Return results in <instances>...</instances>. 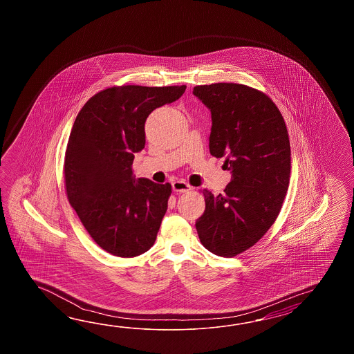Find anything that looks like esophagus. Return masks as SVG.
Here are the masks:
<instances>
[{
    "mask_svg": "<svg viewBox=\"0 0 354 354\" xmlns=\"http://www.w3.org/2000/svg\"><path fill=\"white\" fill-rule=\"evenodd\" d=\"M172 188H174V192H187L192 189V186H189L185 180H174L172 183Z\"/></svg>",
    "mask_w": 354,
    "mask_h": 354,
    "instance_id": "34e87169",
    "label": "esophagus"
}]
</instances>
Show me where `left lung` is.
<instances>
[{
  "label": "left lung",
  "mask_w": 354,
  "mask_h": 354,
  "mask_svg": "<svg viewBox=\"0 0 354 354\" xmlns=\"http://www.w3.org/2000/svg\"><path fill=\"white\" fill-rule=\"evenodd\" d=\"M194 95L211 111V156L225 157L232 172L224 194L203 189L206 207L196 229L211 253L238 256L267 233L282 207L291 174L286 124L271 98L244 84L196 86Z\"/></svg>",
  "instance_id": "1"
}]
</instances>
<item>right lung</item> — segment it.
I'll use <instances>...</instances> for the list:
<instances>
[{
  "label": "right lung",
  "instance_id": "right-lung-1",
  "mask_svg": "<svg viewBox=\"0 0 354 354\" xmlns=\"http://www.w3.org/2000/svg\"><path fill=\"white\" fill-rule=\"evenodd\" d=\"M186 86H119L96 93L75 118L64 158L68 201L91 238L113 256H140L154 244L172 192L133 174L144 125Z\"/></svg>",
  "mask_w": 354,
  "mask_h": 354
}]
</instances>
